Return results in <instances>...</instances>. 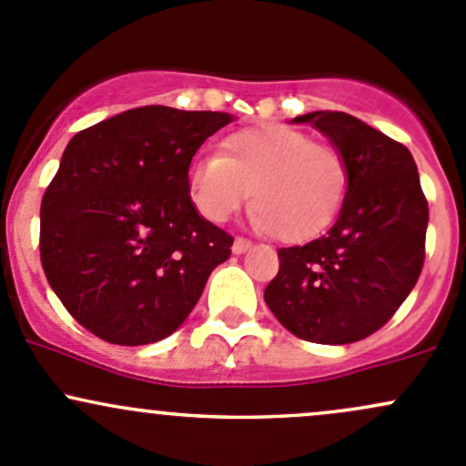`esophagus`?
Segmentation results:
<instances>
[{
    "label": "esophagus",
    "mask_w": 466,
    "mask_h": 466,
    "mask_svg": "<svg viewBox=\"0 0 466 466\" xmlns=\"http://www.w3.org/2000/svg\"><path fill=\"white\" fill-rule=\"evenodd\" d=\"M249 248H252V241H248V238H241V237H238L237 241H234V246H232L234 254H243V252H248Z\"/></svg>",
    "instance_id": "1"
}]
</instances>
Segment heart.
<instances>
[{"label":"heart","mask_w":466,"mask_h":466,"mask_svg":"<svg viewBox=\"0 0 466 466\" xmlns=\"http://www.w3.org/2000/svg\"><path fill=\"white\" fill-rule=\"evenodd\" d=\"M349 160L286 125L229 134L220 154L198 156L187 169L192 203L212 223L241 212L252 196V220L283 241H306L339 217L349 194Z\"/></svg>","instance_id":"1"}]
</instances>
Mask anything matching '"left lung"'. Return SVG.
Instances as JSON below:
<instances>
[{
  "label": "left lung",
  "mask_w": 466,
  "mask_h": 466,
  "mask_svg": "<svg viewBox=\"0 0 466 466\" xmlns=\"http://www.w3.org/2000/svg\"><path fill=\"white\" fill-rule=\"evenodd\" d=\"M295 122H312L346 156L349 194L323 237L279 249L263 297L292 335L352 344L380 330L418 283L427 196L410 151L355 116L315 111Z\"/></svg>",
  "instance_id": "1"
}]
</instances>
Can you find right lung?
Here are the masks:
<instances>
[{
    "label": "right lung",
    "instance_id": "right-lung-1",
    "mask_svg": "<svg viewBox=\"0 0 466 466\" xmlns=\"http://www.w3.org/2000/svg\"><path fill=\"white\" fill-rule=\"evenodd\" d=\"M232 120L149 105L82 129L39 212V258L71 317L100 339L145 346L192 312L234 238L198 217L187 169Z\"/></svg>",
    "mask_w": 466,
    "mask_h": 466
}]
</instances>
